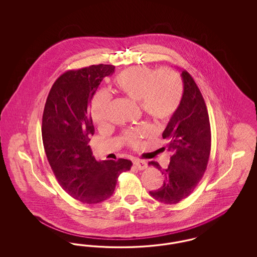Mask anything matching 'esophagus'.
I'll return each mask as SVG.
<instances>
[{"label":"esophagus","instance_id":"esophagus-1","mask_svg":"<svg viewBox=\"0 0 257 257\" xmlns=\"http://www.w3.org/2000/svg\"><path fill=\"white\" fill-rule=\"evenodd\" d=\"M135 167L140 170V171H143V170H146L147 168V162L143 161V160L136 159L133 162Z\"/></svg>","mask_w":257,"mask_h":257}]
</instances>
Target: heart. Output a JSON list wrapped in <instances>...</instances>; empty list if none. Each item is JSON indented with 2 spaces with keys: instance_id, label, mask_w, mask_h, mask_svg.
<instances>
[{
  "instance_id": "b5f03b06",
  "label": "heart",
  "mask_w": 257,
  "mask_h": 257,
  "mask_svg": "<svg viewBox=\"0 0 257 257\" xmlns=\"http://www.w3.org/2000/svg\"><path fill=\"white\" fill-rule=\"evenodd\" d=\"M112 86L116 92L138 102L140 108L157 122H167L178 110L183 98V81L180 75L171 69L158 71L149 66H138L117 74ZM110 95L98 91L91 100L90 113L92 120L103 125L108 118ZM148 125H141L124 134V141L137 147L141 139L151 134Z\"/></svg>"
}]
</instances>
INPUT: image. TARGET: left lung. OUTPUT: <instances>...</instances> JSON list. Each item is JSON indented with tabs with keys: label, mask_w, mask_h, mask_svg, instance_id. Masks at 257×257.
<instances>
[{
	"label": "left lung",
	"mask_w": 257,
	"mask_h": 257,
	"mask_svg": "<svg viewBox=\"0 0 257 257\" xmlns=\"http://www.w3.org/2000/svg\"><path fill=\"white\" fill-rule=\"evenodd\" d=\"M184 93L181 104L163 132L171 152L167 170L157 162H149L165 176L163 186L149 192L152 197L166 204H176L195 190L207 167L211 150V129L207 108L193 77L186 70L181 74Z\"/></svg>",
	"instance_id": "left-lung-1"
}]
</instances>
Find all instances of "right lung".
<instances>
[{
    "instance_id": "obj_1",
    "label": "right lung",
    "mask_w": 257,
    "mask_h": 257,
    "mask_svg": "<svg viewBox=\"0 0 257 257\" xmlns=\"http://www.w3.org/2000/svg\"><path fill=\"white\" fill-rule=\"evenodd\" d=\"M114 72L110 64L90 65L61 75L50 90L42 117V141L51 169L75 199L96 204L109 198L129 160L97 162L87 145L94 134L90 102L101 81Z\"/></svg>"
}]
</instances>
